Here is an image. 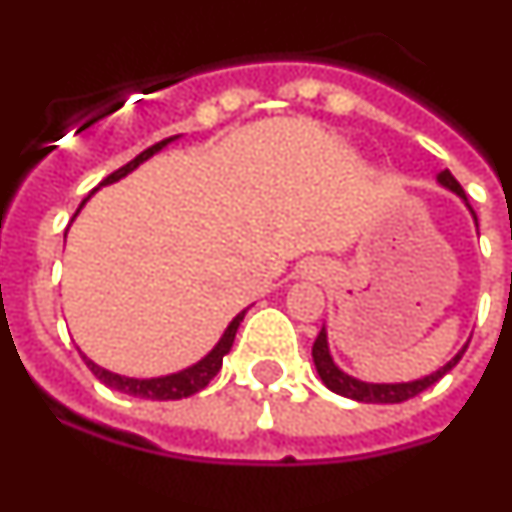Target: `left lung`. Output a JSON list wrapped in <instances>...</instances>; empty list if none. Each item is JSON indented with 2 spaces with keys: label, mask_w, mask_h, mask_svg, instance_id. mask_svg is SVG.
<instances>
[{
  "label": "left lung",
  "mask_w": 512,
  "mask_h": 512,
  "mask_svg": "<svg viewBox=\"0 0 512 512\" xmlns=\"http://www.w3.org/2000/svg\"><path fill=\"white\" fill-rule=\"evenodd\" d=\"M437 181L442 186H447V189L455 191L457 197L465 199V204H467L465 189H462L460 181H457L450 171L447 169L439 171ZM467 207H470V204H467ZM465 348H462V351L452 358L450 364H444L442 369L434 371V374H429V376H424V379H419V381H407V384H366V381H358V379H353V376L343 374V371L333 364L331 353H328L326 328H321V333H318V338H315V343H313V361H315V369H318V376L323 379V384H326L331 391H336V394L348 396V399H356V401H366V404H399V401H407V399H412V396L422 394V391L429 389L434 381L442 379L447 371L455 369L457 361H460L462 353H465Z\"/></svg>",
  "instance_id": "8db88e82"
}]
</instances>
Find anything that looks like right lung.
Masks as SVG:
<instances>
[{"mask_svg": "<svg viewBox=\"0 0 512 512\" xmlns=\"http://www.w3.org/2000/svg\"><path fill=\"white\" fill-rule=\"evenodd\" d=\"M174 138H164V141L154 143V146H148L146 151H141V154H138L133 161H128L126 166H121L118 171H113V174L105 176V179L100 181V186L113 184V181H118V179H123L126 174H131L138 164H143L146 159H151L156 151H161V148H164L169 141H174ZM83 204H85V199H83ZM83 204H80V207H83ZM242 318H245V310H242V313L237 315L232 323H229L227 331H224V336L219 338L217 346H214L212 351H209L207 356L199 361V364L189 366V369L179 371V374L159 376V379H128V376H118V374H111V371L100 369L98 364H93V361H90L88 356H83V353H80V356H83V361L88 364V369L95 374V379H100L105 386H111V389L121 391V394L141 396V399H159V401L184 399V396H191V394H197V391H202L204 386H207L209 381L217 376V371L222 369V358L227 356L229 348H232L234 336H237V328H240Z\"/></svg>", "mask_w": 512, "mask_h": 512, "instance_id": "obj_1", "label": "right lung"}]
</instances>
